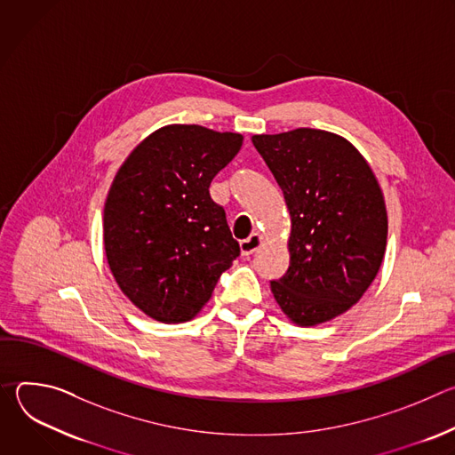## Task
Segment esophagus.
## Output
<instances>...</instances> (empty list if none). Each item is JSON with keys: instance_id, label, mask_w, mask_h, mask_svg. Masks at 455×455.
I'll use <instances>...</instances> for the list:
<instances>
[{"instance_id": "obj_1", "label": "esophagus", "mask_w": 455, "mask_h": 455, "mask_svg": "<svg viewBox=\"0 0 455 455\" xmlns=\"http://www.w3.org/2000/svg\"><path fill=\"white\" fill-rule=\"evenodd\" d=\"M261 244H263V237L259 235V234H251L248 239H243V241H241V244H239L241 255L250 257L253 251H257L259 248H261Z\"/></svg>"}]
</instances>
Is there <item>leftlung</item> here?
Returning <instances> with one entry per match:
<instances>
[{"label": "left lung", "mask_w": 455, "mask_h": 455, "mask_svg": "<svg viewBox=\"0 0 455 455\" xmlns=\"http://www.w3.org/2000/svg\"><path fill=\"white\" fill-rule=\"evenodd\" d=\"M291 218L290 267L272 281L283 313L316 326L346 313L374 281L387 246V209L379 183L344 137L299 127L253 135Z\"/></svg>", "instance_id": "left-lung-1"}]
</instances>
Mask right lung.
Masks as SVG:
<instances>
[{"label":"right lung","mask_w":455,"mask_h":455,"mask_svg":"<svg viewBox=\"0 0 455 455\" xmlns=\"http://www.w3.org/2000/svg\"><path fill=\"white\" fill-rule=\"evenodd\" d=\"M243 146L239 133L171 124L144 139L116 171L104 205L109 270L148 316H196L239 255L212 178Z\"/></svg>","instance_id":"1"}]
</instances>
